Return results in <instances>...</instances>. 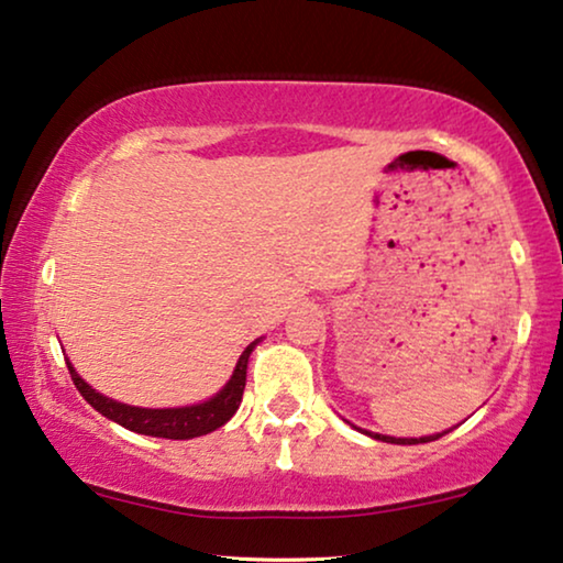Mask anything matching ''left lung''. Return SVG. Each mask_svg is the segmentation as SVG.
<instances>
[{
	"instance_id": "1",
	"label": "left lung",
	"mask_w": 563,
	"mask_h": 563,
	"mask_svg": "<svg viewBox=\"0 0 563 563\" xmlns=\"http://www.w3.org/2000/svg\"><path fill=\"white\" fill-rule=\"evenodd\" d=\"M362 433H367V437L377 439V441H385V443H426V441H437V439H441L443 433H449V431L433 433V437H423V439H393V437H383V433H369V431H362Z\"/></svg>"
}]
</instances>
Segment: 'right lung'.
<instances>
[{"mask_svg": "<svg viewBox=\"0 0 563 563\" xmlns=\"http://www.w3.org/2000/svg\"><path fill=\"white\" fill-rule=\"evenodd\" d=\"M257 342H252L247 350L242 352L240 362H236L234 375L229 377V383L221 387V390L213 395V398L199 402V406H186V408H134L124 406V402H117L107 395L93 390L91 385H86L81 377L76 375L74 364H68L70 379L78 387V393L84 395V400L89 402L91 408H97L101 416H107L109 421L124 426L134 433H145V437H157V439H196L203 437V433H211L224 426L229 418L236 413L242 402L244 383H247V362L250 354L255 350Z\"/></svg>", "mask_w": 563, "mask_h": 563, "instance_id": "add662e5", "label": "right lung"}]
</instances>
